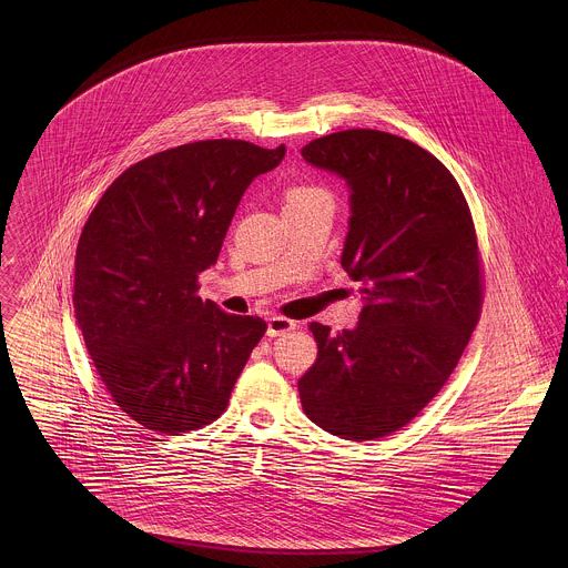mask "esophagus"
I'll use <instances>...</instances> for the list:
<instances>
[{
    "label": "esophagus",
    "instance_id": "1",
    "mask_svg": "<svg viewBox=\"0 0 568 568\" xmlns=\"http://www.w3.org/2000/svg\"><path fill=\"white\" fill-rule=\"evenodd\" d=\"M295 327H297V322L275 315V317L268 320V329L266 332H268V336H282V334H286V332H291Z\"/></svg>",
    "mask_w": 568,
    "mask_h": 568
}]
</instances>
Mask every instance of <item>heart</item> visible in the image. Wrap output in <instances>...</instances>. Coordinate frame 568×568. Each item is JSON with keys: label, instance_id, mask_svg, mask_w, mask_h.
I'll use <instances>...</instances> for the list:
<instances>
[{"label": "heart", "instance_id": "b5f03b06", "mask_svg": "<svg viewBox=\"0 0 568 568\" xmlns=\"http://www.w3.org/2000/svg\"><path fill=\"white\" fill-rule=\"evenodd\" d=\"M317 199H329L327 190L320 187V185H293L286 190V205L293 203H308V201H317Z\"/></svg>", "mask_w": 568, "mask_h": 568}]
</instances>
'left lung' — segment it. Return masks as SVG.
Here are the masks:
<instances>
[{"instance_id": "8db88e82", "label": "left lung", "mask_w": 568, "mask_h": 568, "mask_svg": "<svg viewBox=\"0 0 568 568\" xmlns=\"http://www.w3.org/2000/svg\"><path fill=\"white\" fill-rule=\"evenodd\" d=\"M302 158L352 190L341 264L365 306L352 329L311 324L317 361L300 378L306 415L369 442L406 426L457 367L484 306V266L468 201L450 170L405 138L349 129Z\"/></svg>"}]
</instances>
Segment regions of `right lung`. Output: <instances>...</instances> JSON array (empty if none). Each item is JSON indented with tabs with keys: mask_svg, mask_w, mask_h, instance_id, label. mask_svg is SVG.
I'll return each instance as SVG.
<instances>
[{
	"mask_svg": "<svg viewBox=\"0 0 568 568\" xmlns=\"http://www.w3.org/2000/svg\"><path fill=\"white\" fill-rule=\"evenodd\" d=\"M286 146L203 140L126 168L77 248L74 311L93 367L131 419L181 435L227 408L266 322L203 302L199 275L221 253L248 183Z\"/></svg>",
	"mask_w": 568,
	"mask_h": 568,
	"instance_id": "right-lung-1",
	"label": "right lung"
}]
</instances>
